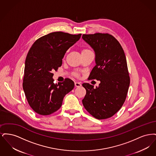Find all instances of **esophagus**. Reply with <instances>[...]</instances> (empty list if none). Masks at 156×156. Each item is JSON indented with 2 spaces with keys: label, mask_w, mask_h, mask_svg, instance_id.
Returning <instances> with one entry per match:
<instances>
[{
  "label": "esophagus",
  "mask_w": 156,
  "mask_h": 156,
  "mask_svg": "<svg viewBox=\"0 0 156 156\" xmlns=\"http://www.w3.org/2000/svg\"><path fill=\"white\" fill-rule=\"evenodd\" d=\"M75 86L76 87H80L81 86V84L80 82H75Z\"/></svg>",
  "instance_id": "1"
}]
</instances>
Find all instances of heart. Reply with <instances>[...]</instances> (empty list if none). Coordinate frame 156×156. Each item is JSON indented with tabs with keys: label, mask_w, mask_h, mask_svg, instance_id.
I'll return each mask as SVG.
<instances>
[{
	"label": "heart",
	"mask_w": 156,
	"mask_h": 156,
	"mask_svg": "<svg viewBox=\"0 0 156 156\" xmlns=\"http://www.w3.org/2000/svg\"><path fill=\"white\" fill-rule=\"evenodd\" d=\"M87 51H90L89 50H88V49H83V50H82L81 52H87ZM75 75L76 76H78V73H75Z\"/></svg>",
	"instance_id": "b5f03b06"
}]
</instances>
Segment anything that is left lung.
Returning <instances> with one entry per match:
<instances>
[{
    "mask_svg": "<svg viewBox=\"0 0 156 156\" xmlns=\"http://www.w3.org/2000/svg\"><path fill=\"white\" fill-rule=\"evenodd\" d=\"M82 38L96 55V66L88 79L101 81L95 89L88 83L82 84L86 89L82 104L95 118L108 119L119 111L126 100L130 85L126 56L119 41L110 34H83Z\"/></svg>",
    "mask_w": 156,
    "mask_h": 156,
    "instance_id": "obj_1",
    "label": "left lung"
}]
</instances>
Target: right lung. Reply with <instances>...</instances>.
<instances>
[{
	"label": "right lung",
	"instance_id": "obj_1",
	"mask_svg": "<svg viewBox=\"0 0 156 156\" xmlns=\"http://www.w3.org/2000/svg\"><path fill=\"white\" fill-rule=\"evenodd\" d=\"M81 34L55 31L38 38L25 61L23 88L31 109L40 115H50L61 108L63 98L74 87L66 78L55 84L53 71L61 66L65 53L80 38Z\"/></svg>",
	"mask_w": 156,
	"mask_h": 156
}]
</instances>
